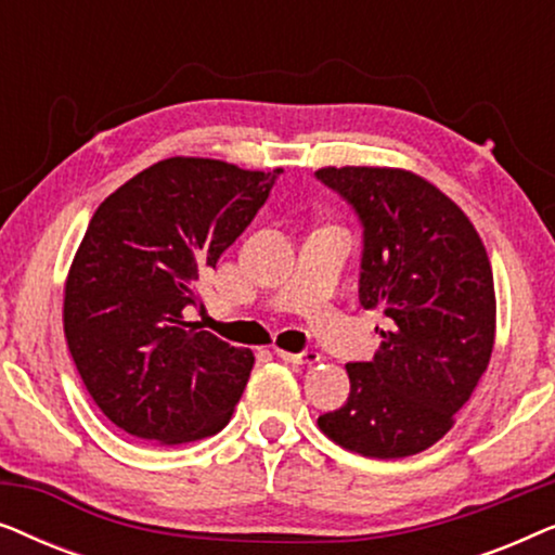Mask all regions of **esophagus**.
I'll use <instances>...</instances> for the list:
<instances>
[{
	"label": "esophagus",
	"instance_id": "esophagus-1",
	"mask_svg": "<svg viewBox=\"0 0 555 555\" xmlns=\"http://www.w3.org/2000/svg\"><path fill=\"white\" fill-rule=\"evenodd\" d=\"M275 353H278V359L293 363V366H313V363L321 361V353H318V351L291 353V351H280V348H275Z\"/></svg>",
	"mask_w": 555,
	"mask_h": 555
}]
</instances>
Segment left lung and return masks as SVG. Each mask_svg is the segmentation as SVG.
I'll list each match as a JSON object with an SVG mask.
<instances>
[{
    "label": "left lung",
    "mask_w": 555,
    "mask_h": 555,
    "mask_svg": "<svg viewBox=\"0 0 555 555\" xmlns=\"http://www.w3.org/2000/svg\"><path fill=\"white\" fill-rule=\"evenodd\" d=\"M315 177L363 224L359 300L391 321L371 361L348 363L346 404L318 416L363 457L424 452L452 429L495 344V285L480 234L427 179L386 166H325Z\"/></svg>",
    "instance_id": "1"
}]
</instances>
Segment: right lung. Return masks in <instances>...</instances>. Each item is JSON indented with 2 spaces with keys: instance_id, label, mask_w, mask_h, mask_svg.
Returning a JSON list of instances; mask_svg holds the SVG:
<instances>
[{
  "instance_id": "obj_1",
  "label": "right lung",
  "mask_w": 555,
  "mask_h": 555,
  "mask_svg": "<svg viewBox=\"0 0 555 555\" xmlns=\"http://www.w3.org/2000/svg\"><path fill=\"white\" fill-rule=\"evenodd\" d=\"M280 171L173 156L95 209L65 280L63 325L88 393L128 435L184 444L230 422L255 356L199 331L184 310Z\"/></svg>"
}]
</instances>
